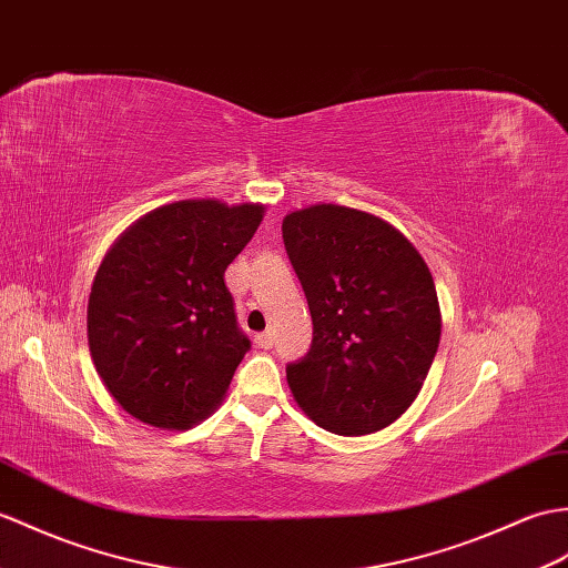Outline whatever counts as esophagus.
<instances>
[{"label":"esophagus","mask_w":568,"mask_h":568,"mask_svg":"<svg viewBox=\"0 0 568 568\" xmlns=\"http://www.w3.org/2000/svg\"><path fill=\"white\" fill-rule=\"evenodd\" d=\"M256 346H258V348H263V351L273 348V332H263V334H258V336H256Z\"/></svg>","instance_id":"1"}]
</instances>
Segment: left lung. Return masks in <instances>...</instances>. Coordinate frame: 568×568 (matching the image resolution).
I'll return each instance as SVG.
<instances>
[{
  "label": "left lung",
  "mask_w": 568,
  "mask_h": 568,
  "mask_svg": "<svg viewBox=\"0 0 568 568\" xmlns=\"http://www.w3.org/2000/svg\"><path fill=\"white\" fill-rule=\"evenodd\" d=\"M312 314V346L287 363L293 397L316 426L367 435L394 424L424 387L440 344L426 261L375 215L312 205L283 220Z\"/></svg>",
  "instance_id": "1"
}]
</instances>
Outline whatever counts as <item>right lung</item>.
Instances as JSON below:
<instances>
[{"instance_id":"add662e5","label":"right lung","mask_w":568,"mask_h":568,"mask_svg":"<svg viewBox=\"0 0 568 568\" xmlns=\"http://www.w3.org/2000/svg\"><path fill=\"white\" fill-rule=\"evenodd\" d=\"M263 205L179 201L138 220L91 285L87 332L97 373L130 416L191 428L227 392L252 348L224 271L252 240Z\"/></svg>"}]
</instances>
